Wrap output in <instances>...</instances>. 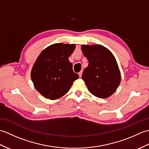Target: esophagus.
Masks as SVG:
<instances>
[{"label":"esophagus","mask_w":149,"mask_h":149,"mask_svg":"<svg viewBox=\"0 0 149 149\" xmlns=\"http://www.w3.org/2000/svg\"><path fill=\"white\" fill-rule=\"evenodd\" d=\"M82 74H83V71H81V72H79L78 73L79 76V77H81V76H82Z\"/></svg>","instance_id":"obj_1"}]
</instances>
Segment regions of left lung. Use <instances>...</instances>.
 I'll use <instances>...</instances> for the list:
<instances>
[{
	"label": "left lung",
	"instance_id": "8db88e82",
	"mask_svg": "<svg viewBox=\"0 0 149 149\" xmlns=\"http://www.w3.org/2000/svg\"><path fill=\"white\" fill-rule=\"evenodd\" d=\"M81 50L88 60L82 79L91 93L100 99L111 95L121 81L115 58L106 47L100 45H83Z\"/></svg>",
	"mask_w": 149,
	"mask_h": 149
}]
</instances>
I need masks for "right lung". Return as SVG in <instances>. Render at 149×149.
Here are the masks:
<instances>
[{"label":"right lung","mask_w":149,"mask_h":149,"mask_svg":"<svg viewBox=\"0 0 149 149\" xmlns=\"http://www.w3.org/2000/svg\"><path fill=\"white\" fill-rule=\"evenodd\" d=\"M75 48V44H53L44 49L34 63L31 79L37 91L47 99L56 100L65 95L79 78L68 60Z\"/></svg>","instance_id":"right-lung-1"}]
</instances>
